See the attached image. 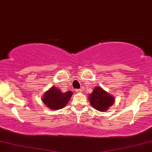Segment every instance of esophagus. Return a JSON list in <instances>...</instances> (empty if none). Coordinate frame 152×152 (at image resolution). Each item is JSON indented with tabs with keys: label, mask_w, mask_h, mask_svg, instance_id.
<instances>
[{
	"label": "esophagus",
	"mask_w": 152,
	"mask_h": 152,
	"mask_svg": "<svg viewBox=\"0 0 152 152\" xmlns=\"http://www.w3.org/2000/svg\"><path fill=\"white\" fill-rule=\"evenodd\" d=\"M82 89H77V90H76V92L77 93H81L82 92Z\"/></svg>",
	"instance_id": "34e87169"
}]
</instances>
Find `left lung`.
Returning a JSON list of instances; mask_svg holds the SVG:
<instances>
[{
  "label": "left lung",
  "mask_w": 152,
  "mask_h": 152,
  "mask_svg": "<svg viewBox=\"0 0 152 152\" xmlns=\"http://www.w3.org/2000/svg\"><path fill=\"white\" fill-rule=\"evenodd\" d=\"M89 99L94 108L99 111H106L114 103V97L101 87H96L89 94Z\"/></svg>",
  "instance_id": "1"
}]
</instances>
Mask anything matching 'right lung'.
Returning a JSON list of instances; mask_svg holds the SVG:
<instances>
[{
    "label": "right lung",
    "instance_id": "right-lung-1",
    "mask_svg": "<svg viewBox=\"0 0 152 152\" xmlns=\"http://www.w3.org/2000/svg\"><path fill=\"white\" fill-rule=\"evenodd\" d=\"M72 94L71 91L63 93L56 87H52L44 94L42 101L50 109H61L66 106Z\"/></svg>",
    "mask_w": 152,
    "mask_h": 152
}]
</instances>
